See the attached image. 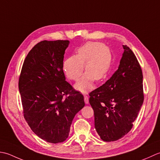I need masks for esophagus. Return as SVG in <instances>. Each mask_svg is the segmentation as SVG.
Returning <instances> with one entry per match:
<instances>
[{
    "instance_id": "34e87169",
    "label": "esophagus",
    "mask_w": 160,
    "mask_h": 160,
    "mask_svg": "<svg viewBox=\"0 0 160 160\" xmlns=\"http://www.w3.org/2000/svg\"><path fill=\"white\" fill-rule=\"evenodd\" d=\"M84 102L86 104L89 103V97L88 95H84Z\"/></svg>"
}]
</instances>
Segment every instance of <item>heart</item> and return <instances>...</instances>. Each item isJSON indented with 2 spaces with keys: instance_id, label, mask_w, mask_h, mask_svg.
<instances>
[{
  "instance_id": "b5f03b06",
  "label": "heart",
  "mask_w": 160,
  "mask_h": 160,
  "mask_svg": "<svg viewBox=\"0 0 160 160\" xmlns=\"http://www.w3.org/2000/svg\"><path fill=\"white\" fill-rule=\"evenodd\" d=\"M112 57L110 49L102 43L90 42L79 48L75 55L68 57L63 63V69L68 79L77 81L75 88L86 93L94 88L93 81H102L111 67Z\"/></svg>"
}]
</instances>
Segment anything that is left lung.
I'll return each mask as SVG.
<instances>
[{
  "instance_id": "8db88e82",
  "label": "left lung",
  "mask_w": 160,
  "mask_h": 160,
  "mask_svg": "<svg viewBox=\"0 0 160 160\" xmlns=\"http://www.w3.org/2000/svg\"><path fill=\"white\" fill-rule=\"evenodd\" d=\"M123 48L117 70L89 93L94 127L105 142L117 141L132 129L144 102L141 66L130 48L123 45Z\"/></svg>"
}]
</instances>
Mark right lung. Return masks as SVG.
I'll list each match as a JSON object with an SVG mask.
<instances>
[{
  "label": "right lung",
  "mask_w": 160,
  "mask_h": 160,
  "mask_svg": "<svg viewBox=\"0 0 160 160\" xmlns=\"http://www.w3.org/2000/svg\"><path fill=\"white\" fill-rule=\"evenodd\" d=\"M69 41H42L29 52L18 80L22 111L32 131L57 144L69 135L72 122L85 106L83 94L66 81L63 70Z\"/></svg>",
  "instance_id": "right-lung-1"
}]
</instances>
